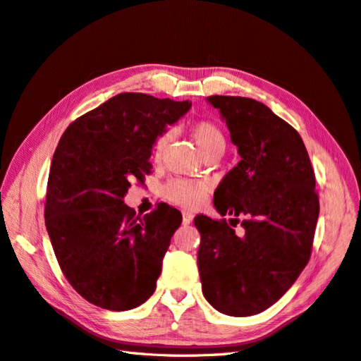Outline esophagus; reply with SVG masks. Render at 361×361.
Listing matches in <instances>:
<instances>
[{"instance_id": "obj_1", "label": "esophagus", "mask_w": 361, "mask_h": 361, "mask_svg": "<svg viewBox=\"0 0 361 361\" xmlns=\"http://www.w3.org/2000/svg\"><path fill=\"white\" fill-rule=\"evenodd\" d=\"M190 221H192V214L184 212V214H183V224L188 226V224H190Z\"/></svg>"}]
</instances>
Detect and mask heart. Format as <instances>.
Returning <instances> with one entry per match:
<instances>
[{"label":"heart","instance_id":"heart-1","mask_svg":"<svg viewBox=\"0 0 361 361\" xmlns=\"http://www.w3.org/2000/svg\"><path fill=\"white\" fill-rule=\"evenodd\" d=\"M192 137H194L197 146L200 147L201 154L206 158L221 155L226 149V138L223 130L215 123L209 120H201L194 123L192 126ZM172 137V132L169 129H164L158 133L152 145V157L158 160L164 152ZM207 184L203 181H194V180H181L175 178L167 181L161 188V194L172 203L183 206V207H195L203 203L207 194Z\"/></svg>","mask_w":361,"mask_h":361}]
</instances>
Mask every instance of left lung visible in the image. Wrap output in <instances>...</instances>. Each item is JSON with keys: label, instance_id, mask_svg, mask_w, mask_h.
Returning a JSON list of instances; mask_svg holds the SVG:
<instances>
[{"label": "left lung", "instance_id": "left-lung-1", "mask_svg": "<svg viewBox=\"0 0 361 361\" xmlns=\"http://www.w3.org/2000/svg\"><path fill=\"white\" fill-rule=\"evenodd\" d=\"M240 163L226 173L214 206L245 216V235L223 220L197 215L198 271L206 300L232 317L263 312L279 301L312 252L320 201L305 142L289 123L252 98L212 95Z\"/></svg>", "mask_w": 361, "mask_h": 361}]
</instances>
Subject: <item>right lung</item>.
Segmentation results:
<instances>
[{"mask_svg": "<svg viewBox=\"0 0 361 361\" xmlns=\"http://www.w3.org/2000/svg\"><path fill=\"white\" fill-rule=\"evenodd\" d=\"M189 109V102L124 92L78 116L58 142L46 228L64 276L89 303L120 312L154 294L183 216L166 203L140 216L123 197L150 173L155 137Z\"/></svg>", "mask_w": 361, "mask_h": 361, "instance_id": "add662e5", "label": "right lung"}]
</instances>
